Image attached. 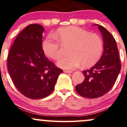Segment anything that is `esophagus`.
I'll use <instances>...</instances> for the list:
<instances>
[{
  "instance_id": "esophagus-1",
  "label": "esophagus",
  "mask_w": 127,
  "mask_h": 127,
  "mask_svg": "<svg viewBox=\"0 0 127 127\" xmlns=\"http://www.w3.org/2000/svg\"><path fill=\"white\" fill-rule=\"evenodd\" d=\"M65 73H72L73 71L72 70H64Z\"/></svg>"
}]
</instances>
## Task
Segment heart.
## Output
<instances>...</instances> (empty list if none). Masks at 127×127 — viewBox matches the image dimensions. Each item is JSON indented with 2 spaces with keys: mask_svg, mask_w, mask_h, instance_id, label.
Returning <instances> with one entry per match:
<instances>
[{
  "mask_svg": "<svg viewBox=\"0 0 127 127\" xmlns=\"http://www.w3.org/2000/svg\"><path fill=\"white\" fill-rule=\"evenodd\" d=\"M57 39L47 37L42 44L44 52L54 60H59L62 56L61 44L70 45L68 57L61 58L57 63L60 67L64 69H74L81 64L83 67H90L97 62L103 49V41L96 34L77 27L61 28L57 32Z\"/></svg>",
  "mask_w": 127,
  "mask_h": 127,
  "instance_id": "heart-1",
  "label": "heart"
}]
</instances>
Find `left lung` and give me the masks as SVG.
<instances>
[{"label": "left lung", "mask_w": 127, "mask_h": 127, "mask_svg": "<svg viewBox=\"0 0 127 127\" xmlns=\"http://www.w3.org/2000/svg\"><path fill=\"white\" fill-rule=\"evenodd\" d=\"M103 39V53L100 60L88 70L83 71L85 80L75 86L76 91L84 97H101L111 89L121 69L118 48L113 36L98 24Z\"/></svg>", "instance_id": "obj_1"}]
</instances>
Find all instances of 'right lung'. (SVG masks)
Returning a JSON list of instances; mask_svg holds the SVG:
<instances>
[{"instance_id":"add662e5","label":"right lung","mask_w":127,"mask_h":127,"mask_svg":"<svg viewBox=\"0 0 127 127\" xmlns=\"http://www.w3.org/2000/svg\"><path fill=\"white\" fill-rule=\"evenodd\" d=\"M39 24H30L16 37L8 56L7 66L13 83L21 94L32 99L50 95L63 70L45 56Z\"/></svg>"}]
</instances>
